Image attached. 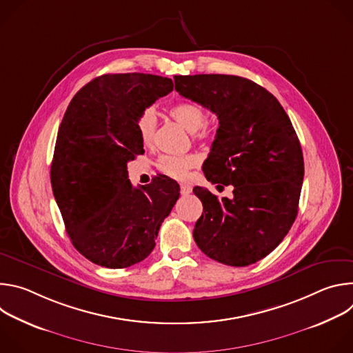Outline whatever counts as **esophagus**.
<instances>
[{
    "label": "esophagus",
    "instance_id": "obj_1",
    "mask_svg": "<svg viewBox=\"0 0 353 353\" xmlns=\"http://www.w3.org/2000/svg\"><path fill=\"white\" fill-rule=\"evenodd\" d=\"M191 191H192V188H191L190 185H187V184H181V185H180V192H181L183 195H188Z\"/></svg>",
    "mask_w": 353,
    "mask_h": 353
}]
</instances>
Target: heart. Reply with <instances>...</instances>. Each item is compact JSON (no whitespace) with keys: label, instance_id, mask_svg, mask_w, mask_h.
I'll use <instances>...</instances> for the list:
<instances>
[{"label":"heart","instance_id":"obj_1","mask_svg":"<svg viewBox=\"0 0 353 353\" xmlns=\"http://www.w3.org/2000/svg\"><path fill=\"white\" fill-rule=\"evenodd\" d=\"M169 114L179 124H181L188 132H192L195 139L205 138L210 132L207 125V113L205 109L195 103L185 100L169 109ZM158 128V114L154 108L143 109L137 119V130L143 145H150L155 139V132ZM199 163V158L194 154L187 155H162L157 166L158 169L169 177L176 180H183L187 177L188 172Z\"/></svg>","mask_w":353,"mask_h":353}]
</instances>
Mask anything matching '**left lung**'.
Returning a JSON list of instances; mask_svg holds the SVG:
<instances>
[{"label": "left lung", "instance_id": "8db88e82", "mask_svg": "<svg viewBox=\"0 0 353 353\" xmlns=\"http://www.w3.org/2000/svg\"><path fill=\"white\" fill-rule=\"evenodd\" d=\"M174 89L218 116L219 128L203 165L232 198L194 187L204 207L194 240L210 259L245 267L268 256L290 230L305 163L296 131L276 100L256 82L222 74L176 75Z\"/></svg>", "mask_w": 353, "mask_h": 353}]
</instances>
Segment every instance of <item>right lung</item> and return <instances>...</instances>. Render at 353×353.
<instances>
[{"label":"right lung","mask_w":353,"mask_h":353,"mask_svg":"<svg viewBox=\"0 0 353 353\" xmlns=\"http://www.w3.org/2000/svg\"><path fill=\"white\" fill-rule=\"evenodd\" d=\"M172 90L170 78L106 74L86 83L63 117L50 177L67 233L93 264L116 270L145 260L179 199L174 180L135 188L127 172L143 154L139 113Z\"/></svg>","instance_id":"right-lung-1"}]
</instances>
